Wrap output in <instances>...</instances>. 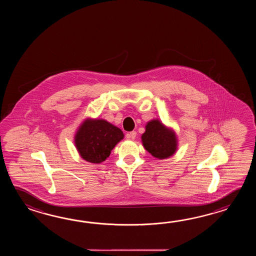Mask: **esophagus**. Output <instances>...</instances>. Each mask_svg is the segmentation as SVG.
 Instances as JSON below:
<instances>
[{"label":"esophagus","instance_id":"34e87169","mask_svg":"<svg viewBox=\"0 0 256 256\" xmlns=\"http://www.w3.org/2000/svg\"><path fill=\"white\" fill-rule=\"evenodd\" d=\"M136 134H137V132H136V130H132V132H130L129 134H126V137H127L128 139L134 140V139H136Z\"/></svg>","mask_w":256,"mask_h":256}]
</instances>
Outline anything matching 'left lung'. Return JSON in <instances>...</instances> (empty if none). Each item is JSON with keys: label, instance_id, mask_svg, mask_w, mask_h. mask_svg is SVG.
Here are the masks:
<instances>
[{"label": "left lung", "instance_id": "obj_1", "mask_svg": "<svg viewBox=\"0 0 256 256\" xmlns=\"http://www.w3.org/2000/svg\"><path fill=\"white\" fill-rule=\"evenodd\" d=\"M144 148L154 158H169L176 150V138L173 130L168 129L158 120L149 122L146 132L142 136Z\"/></svg>", "mask_w": 256, "mask_h": 256}]
</instances>
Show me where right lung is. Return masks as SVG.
Wrapping results in <instances>:
<instances>
[{
  "label": "right lung",
  "instance_id": "add662e5",
  "mask_svg": "<svg viewBox=\"0 0 256 256\" xmlns=\"http://www.w3.org/2000/svg\"><path fill=\"white\" fill-rule=\"evenodd\" d=\"M122 138V130L106 120H86L76 132L75 144L84 160L100 164Z\"/></svg>",
  "mask_w": 256,
  "mask_h": 256
}]
</instances>
